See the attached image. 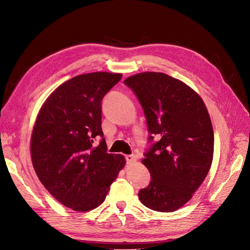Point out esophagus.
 Masks as SVG:
<instances>
[{
  "instance_id": "esophagus-1",
  "label": "esophagus",
  "mask_w": 250,
  "mask_h": 250,
  "mask_svg": "<svg viewBox=\"0 0 250 250\" xmlns=\"http://www.w3.org/2000/svg\"><path fill=\"white\" fill-rule=\"evenodd\" d=\"M137 161L135 156H132V154H130V156H126V162L127 164H133Z\"/></svg>"
}]
</instances>
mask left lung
Segmentation results:
<instances>
[{
	"label": "left lung",
	"instance_id": "1",
	"mask_svg": "<svg viewBox=\"0 0 250 250\" xmlns=\"http://www.w3.org/2000/svg\"><path fill=\"white\" fill-rule=\"evenodd\" d=\"M124 83L138 98L149 140L160 139L142 164L150 183L138 197L146 208L171 212L183 207L206 179L213 157V130L207 106L184 82L161 72H142Z\"/></svg>",
	"mask_w": 250,
	"mask_h": 250
}]
</instances>
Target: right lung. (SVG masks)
Returning <instances> with one entry per match:
<instances>
[{"instance_id":"add662e5","label":"right lung","mask_w":250,"mask_h":250,"mask_svg":"<svg viewBox=\"0 0 250 250\" xmlns=\"http://www.w3.org/2000/svg\"><path fill=\"white\" fill-rule=\"evenodd\" d=\"M122 74L92 72L69 79L45 100L35 120L30 156L35 173L59 203L76 211L101 206L126 164L106 152L102 100Z\"/></svg>"}]
</instances>
